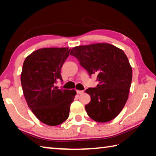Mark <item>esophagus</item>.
<instances>
[{
  "label": "esophagus",
  "instance_id": "esophagus-1",
  "mask_svg": "<svg viewBox=\"0 0 156 156\" xmlns=\"http://www.w3.org/2000/svg\"><path fill=\"white\" fill-rule=\"evenodd\" d=\"M76 91H77V94H82L84 93V90H76Z\"/></svg>",
  "mask_w": 156,
  "mask_h": 156
}]
</instances>
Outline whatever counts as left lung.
I'll list each match as a JSON object with an SVG mask.
<instances>
[{"mask_svg": "<svg viewBox=\"0 0 156 156\" xmlns=\"http://www.w3.org/2000/svg\"><path fill=\"white\" fill-rule=\"evenodd\" d=\"M70 55L77 58L89 74H97L99 84L85 92L91 101L85 109L91 119L107 122L115 118L127 101L132 68L122 49L109 43L75 47Z\"/></svg>", "mask_w": 156, "mask_h": 156, "instance_id": "8db88e82", "label": "left lung"}]
</instances>
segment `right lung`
Segmentation results:
<instances>
[{"instance_id":"add662e5","label":"right lung","mask_w":156,"mask_h":156,"mask_svg":"<svg viewBox=\"0 0 156 156\" xmlns=\"http://www.w3.org/2000/svg\"><path fill=\"white\" fill-rule=\"evenodd\" d=\"M67 47L42 48L26 58L21 72L23 94L31 112L45 125L56 126L67 119L75 90L59 89L60 69L69 55Z\"/></svg>"}]
</instances>
